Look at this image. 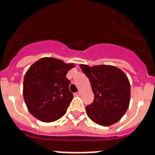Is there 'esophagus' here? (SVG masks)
Returning a JSON list of instances; mask_svg holds the SVG:
<instances>
[{
	"mask_svg": "<svg viewBox=\"0 0 155 155\" xmlns=\"http://www.w3.org/2000/svg\"><path fill=\"white\" fill-rule=\"evenodd\" d=\"M80 94H81V92H80V91H79V92H75V96H80Z\"/></svg>",
	"mask_w": 155,
	"mask_h": 155,
	"instance_id": "esophagus-1",
	"label": "esophagus"
}]
</instances>
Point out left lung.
Instances as JSON below:
<instances>
[{
	"label": "left lung",
	"mask_w": 155,
	"mask_h": 155,
	"mask_svg": "<svg viewBox=\"0 0 155 155\" xmlns=\"http://www.w3.org/2000/svg\"><path fill=\"white\" fill-rule=\"evenodd\" d=\"M80 68L90 80L94 101L86 106L88 117L103 126L117 122L125 114L130 104V85L125 74L110 65Z\"/></svg>",
	"instance_id": "obj_1"
}]
</instances>
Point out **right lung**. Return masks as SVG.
<instances>
[{
	"label": "right lung",
	"instance_id": "1",
	"mask_svg": "<svg viewBox=\"0 0 155 155\" xmlns=\"http://www.w3.org/2000/svg\"><path fill=\"white\" fill-rule=\"evenodd\" d=\"M73 63H64L54 58H42L26 71L23 96L28 110L43 122L62 117L72 101L70 80L66 77Z\"/></svg>",
	"mask_w": 155,
	"mask_h": 155
}]
</instances>
